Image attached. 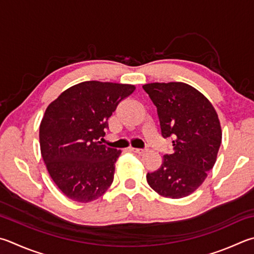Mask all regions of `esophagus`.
Wrapping results in <instances>:
<instances>
[{
	"instance_id": "obj_1",
	"label": "esophagus",
	"mask_w": 254,
	"mask_h": 254,
	"mask_svg": "<svg viewBox=\"0 0 254 254\" xmlns=\"http://www.w3.org/2000/svg\"><path fill=\"white\" fill-rule=\"evenodd\" d=\"M131 151L134 152V153H137V154H144L146 150L144 149H135V147H131Z\"/></svg>"
}]
</instances>
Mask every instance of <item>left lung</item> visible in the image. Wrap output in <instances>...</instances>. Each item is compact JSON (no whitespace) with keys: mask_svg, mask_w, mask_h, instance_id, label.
I'll list each match as a JSON object with an SVG mask.
<instances>
[{"mask_svg":"<svg viewBox=\"0 0 254 254\" xmlns=\"http://www.w3.org/2000/svg\"><path fill=\"white\" fill-rule=\"evenodd\" d=\"M143 89L158 109L163 137H173L172 154L146 181L160 195L181 199L199 188L213 168L222 130L215 109L205 96L183 82L147 83Z\"/></svg>","mask_w":254,"mask_h":254,"instance_id":"obj_1","label":"left lung"}]
</instances>
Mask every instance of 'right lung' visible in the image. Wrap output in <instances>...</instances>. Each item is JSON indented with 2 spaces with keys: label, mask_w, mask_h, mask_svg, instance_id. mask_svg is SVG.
<instances>
[{
  "label": "right lung",
  "mask_w": 254,
  "mask_h": 254,
  "mask_svg": "<svg viewBox=\"0 0 254 254\" xmlns=\"http://www.w3.org/2000/svg\"><path fill=\"white\" fill-rule=\"evenodd\" d=\"M134 91L132 84L85 81L63 91L45 110L41 154L51 179L68 199L87 203L112 184L121 151L98 140L118 104Z\"/></svg>",
  "instance_id": "obj_1"
}]
</instances>
